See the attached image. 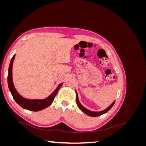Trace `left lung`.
<instances>
[{"label":"left lung","instance_id":"left-lung-1","mask_svg":"<svg viewBox=\"0 0 146 146\" xmlns=\"http://www.w3.org/2000/svg\"><path fill=\"white\" fill-rule=\"evenodd\" d=\"M76 101H77V105L78 107L79 108V109H80L81 111H82L84 113H85L86 114H87L88 116H91V117H97V116H100L101 115H102V114L107 113L109 110L111 109L112 108V107L113 106V105L114 104V102H115V101H114L110 105L109 107L106 108L105 110H103V111H90V110L86 109V108H85L83 107V106L80 103V102H79V100H78V94H77V92L76 91Z\"/></svg>","mask_w":146,"mask_h":146}]
</instances>
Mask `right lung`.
Returning <instances> with one entry per match:
<instances>
[{
  "instance_id": "1",
  "label": "right lung",
  "mask_w": 146,
  "mask_h": 146,
  "mask_svg": "<svg viewBox=\"0 0 146 146\" xmlns=\"http://www.w3.org/2000/svg\"><path fill=\"white\" fill-rule=\"evenodd\" d=\"M15 55H14L11 60L9 68H8V85L11 93L13 96V99H15L16 102L20 105L21 107L24 109L30 110L32 111H38L44 109L48 106H50L52 102L54 101L56 95L57 94L58 90L61 86L63 85V83H60L57 86L56 89L52 92V93L45 99L41 100H31L27 99L22 97L17 91L16 90L15 88L13 85V78H12V68L13 64V61H14Z\"/></svg>"
}]
</instances>
